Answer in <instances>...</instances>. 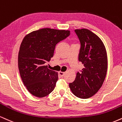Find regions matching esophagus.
Listing matches in <instances>:
<instances>
[{
    "label": "esophagus",
    "mask_w": 122,
    "mask_h": 122,
    "mask_svg": "<svg viewBox=\"0 0 122 122\" xmlns=\"http://www.w3.org/2000/svg\"><path fill=\"white\" fill-rule=\"evenodd\" d=\"M59 74L61 77H64V75H65V72H62V71H60Z\"/></svg>",
    "instance_id": "obj_1"
}]
</instances>
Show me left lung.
<instances>
[{
	"instance_id": "1",
	"label": "left lung",
	"mask_w": 122,
	"mask_h": 122,
	"mask_svg": "<svg viewBox=\"0 0 122 122\" xmlns=\"http://www.w3.org/2000/svg\"><path fill=\"white\" fill-rule=\"evenodd\" d=\"M74 32L80 43L78 61L84 67L78 71L69 87L77 97L87 99L97 93L105 79L107 70L106 51L99 37L89 29H76Z\"/></svg>"
}]
</instances>
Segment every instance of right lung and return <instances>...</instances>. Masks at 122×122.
I'll return each mask as SVG.
<instances>
[{"instance_id":"1","label":"right lung","mask_w":122,"mask_h":122,"mask_svg":"<svg viewBox=\"0 0 122 122\" xmlns=\"http://www.w3.org/2000/svg\"><path fill=\"white\" fill-rule=\"evenodd\" d=\"M70 35L69 30L43 28L25 36L19 50L18 66L23 83L31 94L42 98L54 90L58 74L45 64L53 56L57 44Z\"/></svg>"}]
</instances>
